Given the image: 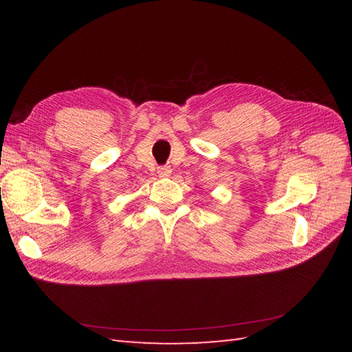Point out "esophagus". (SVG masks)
Instances as JSON below:
<instances>
[{
  "instance_id": "1",
  "label": "esophagus",
  "mask_w": 352,
  "mask_h": 352,
  "mask_svg": "<svg viewBox=\"0 0 352 352\" xmlns=\"http://www.w3.org/2000/svg\"><path fill=\"white\" fill-rule=\"evenodd\" d=\"M170 166H159L157 168V174H159L160 177H169L170 175Z\"/></svg>"
}]
</instances>
